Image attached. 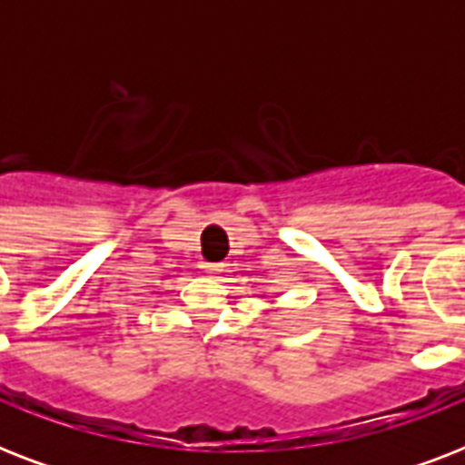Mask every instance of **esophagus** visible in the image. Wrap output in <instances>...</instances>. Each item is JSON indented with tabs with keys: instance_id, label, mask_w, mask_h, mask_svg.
<instances>
[{
	"instance_id": "obj_1",
	"label": "esophagus",
	"mask_w": 465,
	"mask_h": 465,
	"mask_svg": "<svg viewBox=\"0 0 465 465\" xmlns=\"http://www.w3.org/2000/svg\"><path fill=\"white\" fill-rule=\"evenodd\" d=\"M203 268L210 272V275H219L222 272V265H217V262H203Z\"/></svg>"
}]
</instances>
